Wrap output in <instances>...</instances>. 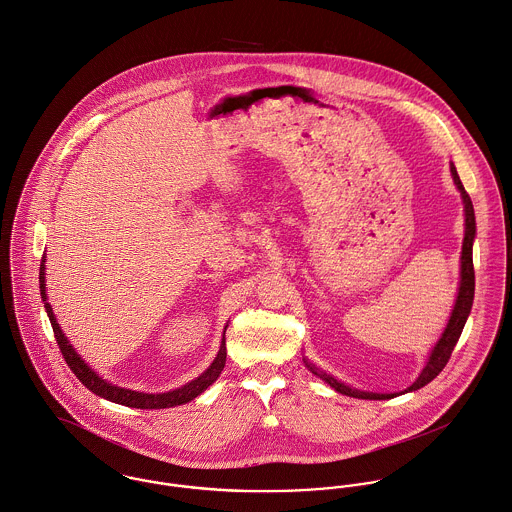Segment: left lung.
Returning <instances> with one entry per match:
<instances>
[{"label":"left lung","instance_id":"1","mask_svg":"<svg viewBox=\"0 0 512 512\" xmlns=\"http://www.w3.org/2000/svg\"><path fill=\"white\" fill-rule=\"evenodd\" d=\"M451 176H453V182L455 186L459 188L461 196H463V204H465V239H463V251H461V287H459V295H457V303L453 307L451 312V318L447 322V328L443 332V336L439 338V342L435 344L431 356H429V362L425 364L423 372L419 374V378L411 384L408 388V392H415L419 388H423L425 384H429L433 378H437V374L445 368V364L449 362L451 358V352L463 332V326L467 322V316L471 312L473 307V297H475V269H473V239H475V211H473V202L469 198V194L465 192L459 176H457V170L455 166L451 164ZM308 370L322 378L326 384H330L338 394H344V396H350V398H360V400H390L394 398L396 394H368V392H358V390H352L340 382H336L332 376H326L322 370H318L314 364H310L308 360H305Z\"/></svg>","mask_w":512,"mask_h":512}]
</instances>
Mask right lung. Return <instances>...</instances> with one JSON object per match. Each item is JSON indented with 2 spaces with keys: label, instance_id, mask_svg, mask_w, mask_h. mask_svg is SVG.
Here are the masks:
<instances>
[{
  "label": "right lung",
  "instance_id": "obj_1",
  "mask_svg": "<svg viewBox=\"0 0 512 512\" xmlns=\"http://www.w3.org/2000/svg\"><path fill=\"white\" fill-rule=\"evenodd\" d=\"M45 257L41 259V267H39V289H41V299L47 301V295H45ZM45 310H47V316L51 320V326H53V332H55V340L59 344V350L67 362V366L73 370V374L79 378V382L85 384V388H89L93 394L101 396L108 402H114V404H120V406H128V408L138 409H164L174 408V406H182V404H188L192 402L194 398H198L205 388H209L221 374L223 366H225V336L221 340V346H219V352H217V358L213 360V364L205 370L204 374L200 378H196L194 382L186 384L184 388H178L174 392H168V394H138V392H132V390H124V388H118V386H112V384H106L104 380H101L81 358L79 354L73 350V346L67 342L65 334L61 332L57 320H55V314H53V308L49 303H45Z\"/></svg>",
  "mask_w": 512,
  "mask_h": 512
}]
</instances>
